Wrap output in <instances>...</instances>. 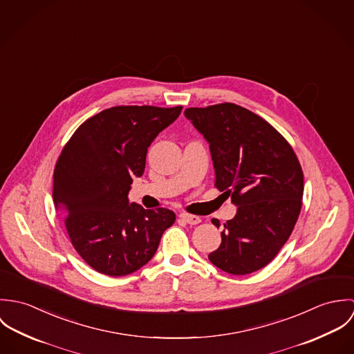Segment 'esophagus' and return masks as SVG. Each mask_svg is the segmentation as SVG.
Instances as JSON below:
<instances>
[{
    "mask_svg": "<svg viewBox=\"0 0 354 354\" xmlns=\"http://www.w3.org/2000/svg\"><path fill=\"white\" fill-rule=\"evenodd\" d=\"M180 218H181L185 223H188V225H198V223L202 222V219H201L199 216H196V215H189V214H180Z\"/></svg>",
    "mask_w": 354,
    "mask_h": 354,
    "instance_id": "obj_1",
    "label": "esophagus"
}]
</instances>
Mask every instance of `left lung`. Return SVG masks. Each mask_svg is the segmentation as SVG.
Returning <instances> with one entry per match:
<instances>
[{"instance_id": "left-lung-1", "label": "left lung", "mask_w": 354, "mask_h": 354, "mask_svg": "<svg viewBox=\"0 0 354 354\" xmlns=\"http://www.w3.org/2000/svg\"><path fill=\"white\" fill-rule=\"evenodd\" d=\"M185 117L209 145L215 187L237 205L208 259L233 275L254 272L277 256L299 219L300 162L275 128L239 104L189 107ZM212 223L219 227L218 219Z\"/></svg>"}]
</instances>
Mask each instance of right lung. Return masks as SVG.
I'll return each mask as SVG.
<instances>
[{"label":"right lung","mask_w":354,"mask_h":354,"mask_svg":"<svg viewBox=\"0 0 354 354\" xmlns=\"http://www.w3.org/2000/svg\"><path fill=\"white\" fill-rule=\"evenodd\" d=\"M183 106H115L83 122L55 163L53 202L82 259L98 272L122 277L147 264L176 221L167 208L129 203L153 139Z\"/></svg>","instance_id":"right-lung-1"}]
</instances>
